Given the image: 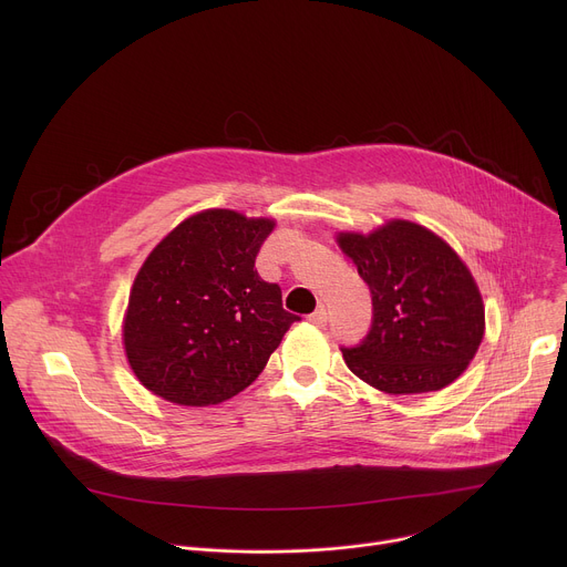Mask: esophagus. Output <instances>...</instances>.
<instances>
[{
  "label": "esophagus",
  "mask_w": 567,
  "mask_h": 567,
  "mask_svg": "<svg viewBox=\"0 0 567 567\" xmlns=\"http://www.w3.org/2000/svg\"><path fill=\"white\" fill-rule=\"evenodd\" d=\"M309 320L313 322V326H318V328H322L328 322V309H326V305H318V309L309 316Z\"/></svg>",
  "instance_id": "obj_1"
}]
</instances>
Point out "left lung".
I'll return each mask as SVG.
<instances>
[{
  "label": "left lung",
  "instance_id": "1",
  "mask_svg": "<svg viewBox=\"0 0 567 567\" xmlns=\"http://www.w3.org/2000/svg\"><path fill=\"white\" fill-rule=\"evenodd\" d=\"M339 245L372 293V326L341 348L348 368L390 394L431 392L455 381L484 334L477 285L457 254L429 228L394 219Z\"/></svg>",
  "mask_w": 567,
  "mask_h": 567
}]
</instances>
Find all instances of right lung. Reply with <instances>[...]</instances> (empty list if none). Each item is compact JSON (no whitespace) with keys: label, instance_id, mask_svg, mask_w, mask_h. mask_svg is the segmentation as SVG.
<instances>
[{"label":"right lung","instance_id":"obj_1","mask_svg":"<svg viewBox=\"0 0 567 567\" xmlns=\"http://www.w3.org/2000/svg\"><path fill=\"white\" fill-rule=\"evenodd\" d=\"M271 219L204 210L143 262L123 326L127 361L154 394L210 406L251 385L300 316L256 271Z\"/></svg>","mask_w":567,"mask_h":567}]
</instances>
